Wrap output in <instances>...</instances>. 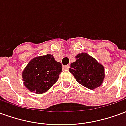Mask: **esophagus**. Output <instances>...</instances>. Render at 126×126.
Instances as JSON below:
<instances>
[{
  "label": "esophagus",
  "instance_id": "34e87169",
  "mask_svg": "<svg viewBox=\"0 0 126 126\" xmlns=\"http://www.w3.org/2000/svg\"><path fill=\"white\" fill-rule=\"evenodd\" d=\"M70 67V66L69 65H66V66H64L63 68V69H65V70H68L69 69Z\"/></svg>",
  "mask_w": 126,
  "mask_h": 126
}]
</instances>
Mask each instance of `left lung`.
I'll return each mask as SVG.
<instances>
[{
  "mask_svg": "<svg viewBox=\"0 0 126 126\" xmlns=\"http://www.w3.org/2000/svg\"><path fill=\"white\" fill-rule=\"evenodd\" d=\"M76 58V61L71 63L69 71L77 82L90 90L103 84L105 74L102 64L86 52L79 53Z\"/></svg>",
  "mask_w": 126,
  "mask_h": 126,
  "instance_id": "obj_1",
  "label": "left lung"
}]
</instances>
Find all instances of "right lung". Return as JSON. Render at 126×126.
<instances>
[{
    "label": "right lung",
    "mask_w": 126,
    "mask_h": 126,
    "mask_svg": "<svg viewBox=\"0 0 126 126\" xmlns=\"http://www.w3.org/2000/svg\"><path fill=\"white\" fill-rule=\"evenodd\" d=\"M62 65L53 55L47 54L32 59L22 71L24 86L30 92L42 94L57 82Z\"/></svg>",
    "instance_id": "add662e5"
}]
</instances>
